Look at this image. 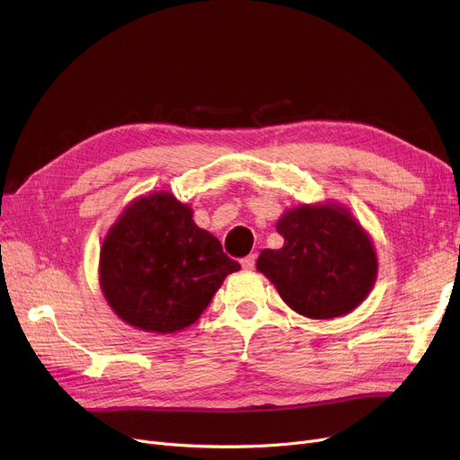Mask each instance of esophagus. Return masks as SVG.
<instances>
[{"mask_svg":"<svg viewBox=\"0 0 460 460\" xmlns=\"http://www.w3.org/2000/svg\"><path fill=\"white\" fill-rule=\"evenodd\" d=\"M255 259H257V255L255 253H252V255H248V257H244L243 261V267H244V270H253L255 269Z\"/></svg>","mask_w":460,"mask_h":460,"instance_id":"34e87169","label":"esophagus"}]
</instances>
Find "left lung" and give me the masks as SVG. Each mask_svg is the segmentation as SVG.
Here are the masks:
<instances>
[{
    "instance_id": "1",
    "label": "left lung",
    "mask_w": 460,
    "mask_h": 460,
    "mask_svg": "<svg viewBox=\"0 0 460 460\" xmlns=\"http://www.w3.org/2000/svg\"><path fill=\"white\" fill-rule=\"evenodd\" d=\"M281 250H262L257 270L283 302L309 319H333L356 309L376 279L371 236L337 203L300 205L276 226Z\"/></svg>"
}]
</instances>
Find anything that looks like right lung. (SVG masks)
I'll list each match as a JSON object with an SVG mask.
<instances>
[{
    "instance_id": "obj_1",
    "label": "right lung",
    "mask_w": 460,
    "mask_h": 460,
    "mask_svg": "<svg viewBox=\"0 0 460 460\" xmlns=\"http://www.w3.org/2000/svg\"><path fill=\"white\" fill-rule=\"evenodd\" d=\"M173 193L132 201L101 250V288L123 319L143 332L173 333L196 323L224 283L240 270L220 240L196 226Z\"/></svg>"
}]
</instances>
